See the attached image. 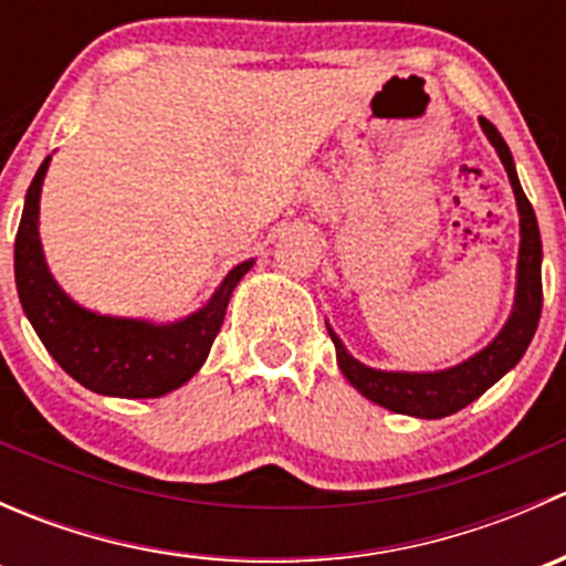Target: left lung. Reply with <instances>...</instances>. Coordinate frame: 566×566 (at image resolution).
Listing matches in <instances>:
<instances>
[{
  "label": "left lung",
  "instance_id": "left-lung-1",
  "mask_svg": "<svg viewBox=\"0 0 566 566\" xmlns=\"http://www.w3.org/2000/svg\"><path fill=\"white\" fill-rule=\"evenodd\" d=\"M479 125L488 134L490 145L499 153L506 175H510L512 191L517 199V213H521V254H517V290L515 306L501 334L490 342L484 350L471 356L458 367L441 369V373H384V369L364 367L361 361L345 350L339 336L328 328L336 347V361L342 375L350 380L353 389H358L375 405L394 410V413L419 416V419H443V416L458 413L460 408L471 405L482 397L495 380L504 378L512 367L523 358L536 323L542 315V241L539 227H536L534 208L523 193L517 180L515 161L501 139L499 128L490 119L479 117Z\"/></svg>",
  "mask_w": 566,
  "mask_h": 566
}]
</instances>
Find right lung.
<instances>
[{
    "mask_svg": "<svg viewBox=\"0 0 566 566\" xmlns=\"http://www.w3.org/2000/svg\"><path fill=\"white\" fill-rule=\"evenodd\" d=\"M51 156L40 164L24 199L15 235V287L45 350L84 389L106 397L147 399L180 389L199 373L224 323L227 304L254 260L232 268L199 312L177 323L108 317L78 306L49 273L40 247V186Z\"/></svg>",
    "mask_w": 566,
    "mask_h": 566,
    "instance_id": "1",
    "label": "right lung"
}]
</instances>
